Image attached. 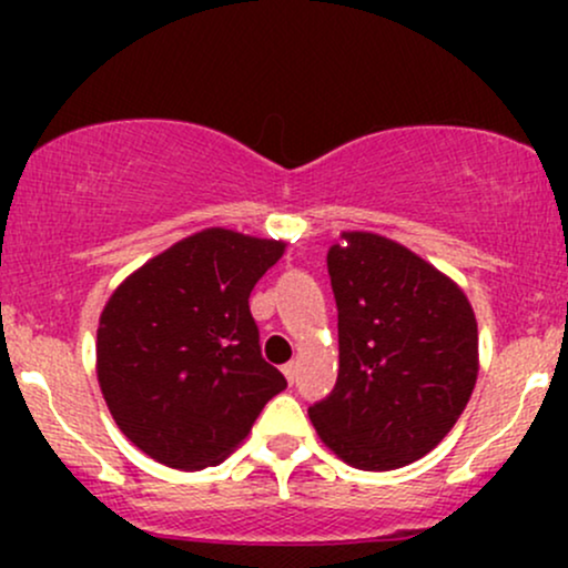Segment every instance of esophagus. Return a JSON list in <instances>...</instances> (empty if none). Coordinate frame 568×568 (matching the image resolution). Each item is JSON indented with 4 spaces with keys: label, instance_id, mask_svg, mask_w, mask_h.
<instances>
[{
    "label": "esophagus",
    "instance_id": "1",
    "mask_svg": "<svg viewBox=\"0 0 568 568\" xmlns=\"http://www.w3.org/2000/svg\"><path fill=\"white\" fill-rule=\"evenodd\" d=\"M283 374H285V379L293 384V379H296V363H285Z\"/></svg>",
    "mask_w": 568,
    "mask_h": 568
}]
</instances>
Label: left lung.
Instances as JSON below:
<instances>
[{
    "label": "left lung",
    "mask_w": 568,
    "mask_h": 568,
    "mask_svg": "<svg viewBox=\"0 0 568 568\" xmlns=\"http://www.w3.org/2000/svg\"><path fill=\"white\" fill-rule=\"evenodd\" d=\"M338 379L310 406L325 446L357 470H397L452 433L478 379L465 291L406 245L342 232L328 251Z\"/></svg>",
    "instance_id": "1"
}]
</instances>
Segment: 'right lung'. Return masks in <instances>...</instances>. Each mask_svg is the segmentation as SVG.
<instances>
[{
	"label": "right lung",
	"mask_w": 568,
	"mask_h": 568,
	"mask_svg": "<svg viewBox=\"0 0 568 568\" xmlns=\"http://www.w3.org/2000/svg\"><path fill=\"white\" fill-rule=\"evenodd\" d=\"M283 253V240L211 226L149 258L109 296L98 384L116 427L160 465H219L288 384L262 357L247 306Z\"/></svg>",
	"instance_id": "1"
}]
</instances>
